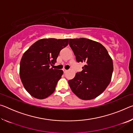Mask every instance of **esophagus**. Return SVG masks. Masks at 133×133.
Instances as JSON below:
<instances>
[{
  "mask_svg": "<svg viewBox=\"0 0 133 133\" xmlns=\"http://www.w3.org/2000/svg\"><path fill=\"white\" fill-rule=\"evenodd\" d=\"M67 71V70H66V69H63V72H64V73H66Z\"/></svg>",
  "mask_w": 133,
  "mask_h": 133,
  "instance_id": "1",
  "label": "esophagus"
}]
</instances>
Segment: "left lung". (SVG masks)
<instances>
[{
    "label": "left lung",
    "mask_w": 133,
    "mask_h": 133,
    "mask_svg": "<svg viewBox=\"0 0 133 133\" xmlns=\"http://www.w3.org/2000/svg\"><path fill=\"white\" fill-rule=\"evenodd\" d=\"M69 45L76 61L84 63L83 70L69 80L72 91L82 100L97 97L111 82L113 71L112 58L102 44L90 39H70Z\"/></svg>",
    "instance_id": "left-lung-1"
}]
</instances>
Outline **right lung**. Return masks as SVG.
I'll return each mask as SVG.
<instances>
[{
  "label": "right lung",
  "instance_id": "add662e5",
  "mask_svg": "<svg viewBox=\"0 0 133 133\" xmlns=\"http://www.w3.org/2000/svg\"><path fill=\"white\" fill-rule=\"evenodd\" d=\"M69 39H43L33 44L23 54L20 63V77L26 90L31 96L43 99L55 90L63 71L50 68L56 63Z\"/></svg>",
  "mask_w": 133,
  "mask_h": 133
}]
</instances>
